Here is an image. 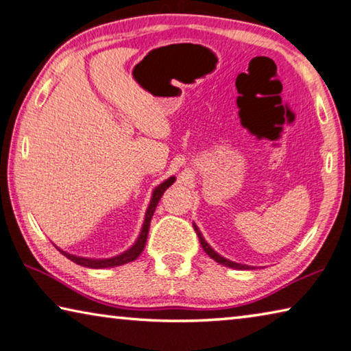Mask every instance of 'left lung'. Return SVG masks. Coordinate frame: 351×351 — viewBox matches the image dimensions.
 <instances>
[{"mask_svg":"<svg viewBox=\"0 0 351 351\" xmlns=\"http://www.w3.org/2000/svg\"><path fill=\"white\" fill-rule=\"evenodd\" d=\"M194 230H196V233H197V237H199V241H200V244H202V249L205 250V254L208 255L210 258H213V260L216 261V263H219V264H222V266H227V267H232V269H241V271H245V269H250V266H245V264H239V263H233V261H230V260H227V258H223V256H221L219 254H216V252L211 249V247L208 245V243H206V241L204 239V237H202V233L199 232V228H197V226H194Z\"/></svg>","mask_w":351,"mask_h":351,"instance_id":"8db88e82","label":"left lung"}]
</instances>
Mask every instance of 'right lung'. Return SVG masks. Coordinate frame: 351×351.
Wrapping results in <instances>:
<instances>
[{
    "mask_svg": "<svg viewBox=\"0 0 351 351\" xmlns=\"http://www.w3.org/2000/svg\"><path fill=\"white\" fill-rule=\"evenodd\" d=\"M176 177H169L168 180H165L163 183H160V185L154 189L152 193V197H151V204L147 206V211H146V216H145V222H143V227H141V232H140V237L135 241V244L130 247L129 250H125L124 254L121 255H117V256H112V258H104V260H93V258H84V256H76V255H71L68 254V252H63L60 250L59 247V252L62 255H65L68 260H71L73 263L79 264V266H84V267H90V269H106V267H114V266H123L125 263H130L136 260L140 254L145 249L146 245V239H147V233H149V226H151V219L154 216V211L157 208V204L158 200L162 199L163 193L168 189L172 183H174Z\"/></svg>",
    "mask_w": 351,
    "mask_h": 351,
    "instance_id": "1",
    "label": "right lung"
}]
</instances>
